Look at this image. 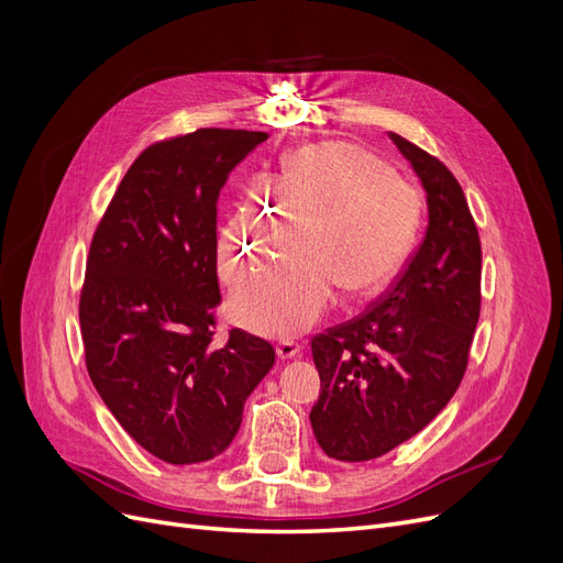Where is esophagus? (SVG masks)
Instances as JSON below:
<instances>
[{
  "label": "esophagus",
  "mask_w": 563,
  "mask_h": 563,
  "mask_svg": "<svg viewBox=\"0 0 563 563\" xmlns=\"http://www.w3.org/2000/svg\"><path fill=\"white\" fill-rule=\"evenodd\" d=\"M302 352V345L298 343V340H282V343L277 345V356L279 360H294L296 354Z\"/></svg>",
  "instance_id": "34e87169"
}]
</instances>
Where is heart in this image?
Segmentation results:
<instances>
[{
	"instance_id": "b5f03b06",
	"label": "heart",
	"mask_w": 563,
	"mask_h": 563,
	"mask_svg": "<svg viewBox=\"0 0 563 563\" xmlns=\"http://www.w3.org/2000/svg\"><path fill=\"white\" fill-rule=\"evenodd\" d=\"M418 218L416 187L368 150L333 141L291 152L220 230L218 272L236 282L302 225L296 251L234 288V317L265 335L310 329L335 288L362 298L395 275L416 240Z\"/></svg>"
}]
</instances>
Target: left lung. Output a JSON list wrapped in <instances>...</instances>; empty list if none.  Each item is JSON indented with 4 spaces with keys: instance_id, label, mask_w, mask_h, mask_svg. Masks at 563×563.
Returning a JSON list of instances; mask_svg holds the SVG:
<instances>
[{
    "instance_id": "left-lung-1",
    "label": "left lung",
    "mask_w": 563,
    "mask_h": 563,
    "mask_svg": "<svg viewBox=\"0 0 563 563\" xmlns=\"http://www.w3.org/2000/svg\"><path fill=\"white\" fill-rule=\"evenodd\" d=\"M428 197V230L389 291L312 340L321 378L310 411L329 457L364 463L416 437L465 376L482 308V244L449 168L389 133Z\"/></svg>"
}]
</instances>
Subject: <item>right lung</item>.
<instances>
[{"mask_svg": "<svg viewBox=\"0 0 563 563\" xmlns=\"http://www.w3.org/2000/svg\"><path fill=\"white\" fill-rule=\"evenodd\" d=\"M263 131L199 129L150 145L93 234L79 298L87 368L139 444L172 465L223 453L244 401L275 364L267 340H213L216 207Z\"/></svg>", "mask_w": 563, "mask_h": 563, "instance_id": "add662e5", "label": "right lung"}]
</instances>
